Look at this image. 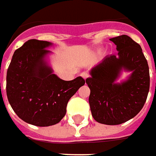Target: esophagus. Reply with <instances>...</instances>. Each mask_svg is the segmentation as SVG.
Here are the masks:
<instances>
[{
	"label": "esophagus",
	"mask_w": 156,
	"mask_h": 156,
	"mask_svg": "<svg viewBox=\"0 0 156 156\" xmlns=\"http://www.w3.org/2000/svg\"><path fill=\"white\" fill-rule=\"evenodd\" d=\"M80 76L83 77L84 79H87V77H89V74L87 72H82L81 74H80Z\"/></svg>",
	"instance_id": "esophagus-1"
}]
</instances>
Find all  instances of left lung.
<instances>
[{
    "instance_id": "8db88e82",
    "label": "left lung",
    "mask_w": 156,
    "mask_h": 156,
    "mask_svg": "<svg viewBox=\"0 0 156 156\" xmlns=\"http://www.w3.org/2000/svg\"><path fill=\"white\" fill-rule=\"evenodd\" d=\"M118 55L106 56L90 69L86 82L90 88L89 104L93 119L107 125H118L139 113L150 90V71L139 44L127 35L110 38ZM122 69L132 71L129 78L116 83Z\"/></svg>"
}]
</instances>
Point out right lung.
<instances>
[{"label": "right lung", "mask_w": 156, "mask_h": 156, "mask_svg": "<svg viewBox=\"0 0 156 156\" xmlns=\"http://www.w3.org/2000/svg\"><path fill=\"white\" fill-rule=\"evenodd\" d=\"M48 41L30 39L13 54L6 73V96L13 111L24 122L38 127L58 123L67 103L85 80H64L46 61Z\"/></svg>", "instance_id": "1"}]
</instances>
